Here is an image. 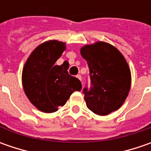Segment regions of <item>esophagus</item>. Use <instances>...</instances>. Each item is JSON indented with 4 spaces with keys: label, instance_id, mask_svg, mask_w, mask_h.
Wrapping results in <instances>:
<instances>
[{
    "label": "esophagus",
    "instance_id": "esophagus-1",
    "mask_svg": "<svg viewBox=\"0 0 151 151\" xmlns=\"http://www.w3.org/2000/svg\"><path fill=\"white\" fill-rule=\"evenodd\" d=\"M76 77H77V78L81 81V75H77V76H76Z\"/></svg>",
    "mask_w": 151,
    "mask_h": 151
}]
</instances>
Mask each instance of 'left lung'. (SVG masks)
Listing matches in <instances>:
<instances>
[{"instance_id": "left-lung-1", "label": "left lung", "mask_w": 151, "mask_h": 151, "mask_svg": "<svg viewBox=\"0 0 151 151\" xmlns=\"http://www.w3.org/2000/svg\"><path fill=\"white\" fill-rule=\"evenodd\" d=\"M81 55L90 70V89L85 87L86 107L105 116L124 104L131 86V72L127 61L116 47L106 42L85 45Z\"/></svg>"}]
</instances>
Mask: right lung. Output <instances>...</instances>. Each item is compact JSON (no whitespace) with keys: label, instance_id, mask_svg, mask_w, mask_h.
Wrapping results in <instances>:
<instances>
[{"label":"right lung","instance_id":"1","mask_svg":"<svg viewBox=\"0 0 151 151\" xmlns=\"http://www.w3.org/2000/svg\"><path fill=\"white\" fill-rule=\"evenodd\" d=\"M65 50L64 42L46 41L35 48L24 65L23 90L28 100L41 112H56L75 91L81 89V81L67 71V61L61 65H55Z\"/></svg>","mask_w":151,"mask_h":151}]
</instances>
